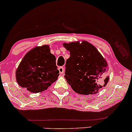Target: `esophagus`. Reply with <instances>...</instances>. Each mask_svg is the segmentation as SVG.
Masks as SVG:
<instances>
[{
	"mask_svg": "<svg viewBox=\"0 0 132 132\" xmlns=\"http://www.w3.org/2000/svg\"><path fill=\"white\" fill-rule=\"evenodd\" d=\"M58 70L60 71V74H63L64 72V68L62 67V66H60V67L58 68Z\"/></svg>",
	"mask_w": 132,
	"mask_h": 132,
	"instance_id": "obj_1",
	"label": "esophagus"
}]
</instances>
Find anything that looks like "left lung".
<instances>
[{
  "label": "left lung",
  "mask_w": 132,
  "mask_h": 132,
  "mask_svg": "<svg viewBox=\"0 0 132 132\" xmlns=\"http://www.w3.org/2000/svg\"><path fill=\"white\" fill-rule=\"evenodd\" d=\"M63 46L70 53L65 65L64 78L76 92L92 94L107 84L108 64L95 47L86 41Z\"/></svg>",
  "instance_id": "obj_1"
}]
</instances>
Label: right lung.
<instances>
[{
    "label": "right lung",
    "mask_w": 132,
    "mask_h": 132,
    "mask_svg": "<svg viewBox=\"0 0 132 132\" xmlns=\"http://www.w3.org/2000/svg\"><path fill=\"white\" fill-rule=\"evenodd\" d=\"M58 76L56 57L48 45L36 47L27 53L16 71L18 84L33 93L45 90Z\"/></svg>",
    "instance_id": "1"
}]
</instances>
